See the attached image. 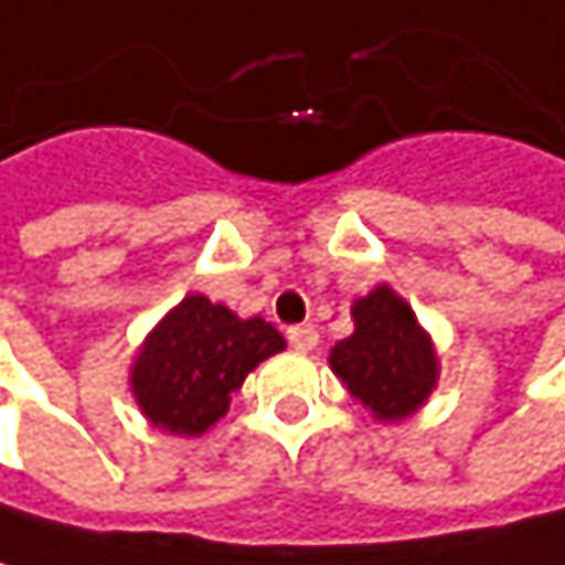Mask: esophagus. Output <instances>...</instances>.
<instances>
[{
	"label": "esophagus",
	"mask_w": 565,
	"mask_h": 565,
	"mask_svg": "<svg viewBox=\"0 0 565 565\" xmlns=\"http://www.w3.org/2000/svg\"><path fill=\"white\" fill-rule=\"evenodd\" d=\"M288 341H291L295 351H315L318 348V328H311V324L288 328Z\"/></svg>",
	"instance_id": "1"
}]
</instances>
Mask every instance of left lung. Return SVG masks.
Segmentation results:
<instances>
[{
	"label": "left lung",
	"mask_w": 565,
	"mask_h": 565,
	"mask_svg": "<svg viewBox=\"0 0 565 565\" xmlns=\"http://www.w3.org/2000/svg\"><path fill=\"white\" fill-rule=\"evenodd\" d=\"M351 318L354 334L338 341L328 358L334 377L374 420L401 424L414 417L440 381L434 338L391 285L358 298Z\"/></svg>",
	"instance_id": "left-lung-1"
}]
</instances>
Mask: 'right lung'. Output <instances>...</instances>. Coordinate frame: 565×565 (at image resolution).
Segmentation results:
<instances>
[{
    "label": "right lung",
    "instance_id": "obj_1",
    "mask_svg": "<svg viewBox=\"0 0 565 565\" xmlns=\"http://www.w3.org/2000/svg\"><path fill=\"white\" fill-rule=\"evenodd\" d=\"M285 348L264 318H237L204 295H188L141 341L128 387L151 427L201 437L227 414L244 377Z\"/></svg>",
    "mask_w": 565,
    "mask_h": 565
}]
</instances>
